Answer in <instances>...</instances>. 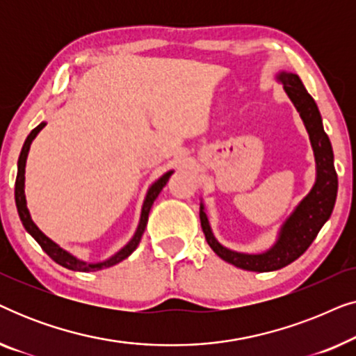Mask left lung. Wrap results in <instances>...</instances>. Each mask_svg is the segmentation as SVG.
Listing matches in <instances>:
<instances>
[{"label":"left lung","instance_id":"obj_1","mask_svg":"<svg viewBox=\"0 0 356 356\" xmlns=\"http://www.w3.org/2000/svg\"><path fill=\"white\" fill-rule=\"evenodd\" d=\"M277 79L284 84L286 95L293 102L309 134L316 159V183L313 189L282 225L275 245L262 254H243V252L227 250L213 236L202 204L201 211H199L202 232L213 252L223 261L230 262L240 269L252 272L277 270L298 259L318 236L324 223L329 220L330 213L334 211L339 188L337 172L334 168L332 145L323 128V118H321L314 99L308 94L303 82L293 72L282 71Z\"/></svg>","mask_w":356,"mask_h":356}]
</instances>
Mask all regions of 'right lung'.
<instances>
[{
	"mask_svg": "<svg viewBox=\"0 0 356 356\" xmlns=\"http://www.w3.org/2000/svg\"><path fill=\"white\" fill-rule=\"evenodd\" d=\"M47 123H40L37 126L35 129L31 131V134L27 136L26 143L22 145V150H21V155H19V160H17V177H16V188H14V197H16V207H17V212H19V217H21V222L26 230L31 233L33 236V240H35L38 245L42 246V250L47 252L48 256L51 257L53 261L58 262V264L66 267V269H71V270H79V272H94V270H102L105 269V267H111L115 264H118L123 259H126L131 252H133L136 248H138L140 238H143V233L145 230V225H147V218H149V212H150V207H152V204L157 196L162 191L165 184L172 177L173 172H168L165 173L163 177H160L157 181H155L152 186L149 188L147 191V196H145V201L143 204V212H140V220H139V225H138V230H136L133 240H131L128 245H126L123 250L116 252L115 256H111L110 259H106L104 262H97V264H87L84 261H79L77 257H74L70 252L63 250L56 245L55 241H51L50 238L47 235H43V233L38 230V227L35 223L32 222L31 218V213H29V209H27V202H26V194H24V181H26V160H27V155H29V149H31V144L32 140L35 139V136L40 133V131L45 128Z\"/></svg>",
	"mask_w": 356,
	"mask_h": 356,
	"instance_id": "obj_1",
	"label": "right lung"
}]
</instances>
